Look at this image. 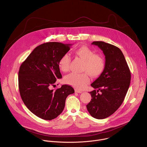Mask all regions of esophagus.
Wrapping results in <instances>:
<instances>
[{
	"label": "esophagus",
	"instance_id": "esophagus-1",
	"mask_svg": "<svg viewBox=\"0 0 147 147\" xmlns=\"http://www.w3.org/2000/svg\"><path fill=\"white\" fill-rule=\"evenodd\" d=\"M75 92H77V93H81L82 92L81 90H77V89H76V90H75Z\"/></svg>",
	"mask_w": 147,
	"mask_h": 147
}]
</instances>
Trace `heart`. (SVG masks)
Listing matches in <instances>:
<instances>
[{
  "label": "heart",
  "mask_w": 147,
  "mask_h": 147,
  "mask_svg": "<svg viewBox=\"0 0 147 147\" xmlns=\"http://www.w3.org/2000/svg\"><path fill=\"white\" fill-rule=\"evenodd\" d=\"M74 54L84 61L82 70L86 72H73L65 77V81L77 89H83L89 81V75L93 77L100 76L105 68V60L100 54H94V51L86 46L80 47L74 50ZM70 57L68 54H63L59 60V69L66 72L69 70Z\"/></svg>",
  "instance_id": "heart-1"
}]
</instances>
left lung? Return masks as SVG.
<instances>
[{
	"mask_svg": "<svg viewBox=\"0 0 147 147\" xmlns=\"http://www.w3.org/2000/svg\"><path fill=\"white\" fill-rule=\"evenodd\" d=\"M106 58L102 74L91 86L92 99L86 105L90 115L98 119L106 118L114 113L123 103L130 86L131 74L121 50L117 47L104 41H93Z\"/></svg>",
	"mask_w": 147,
	"mask_h": 147,
	"instance_id": "left-lung-1",
	"label": "left lung"
}]
</instances>
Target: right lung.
I'll return each mask as SVG.
<instances>
[{"instance_id": "right-lung-1", "label": "right lung", "mask_w": 147, "mask_h": 147, "mask_svg": "<svg viewBox=\"0 0 147 147\" xmlns=\"http://www.w3.org/2000/svg\"><path fill=\"white\" fill-rule=\"evenodd\" d=\"M70 45L58 42L42 44L34 49L20 67L21 99L27 108L41 119L57 118L64 109L66 97L74 93L67 85L56 90L51 89L57 79L62 78L58 62L70 50Z\"/></svg>"}]
</instances>
